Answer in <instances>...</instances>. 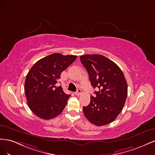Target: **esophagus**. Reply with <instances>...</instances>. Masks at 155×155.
I'll list each match as a JSON object with an SVG mask.
<instances>
[{"mask_svg": "<svg viewBox=\"0 0 155 155\" xmlns=\"http://www.w3.org/2000/svg\"><path fill=\"white\" fill-rule=\"evenodd\" d=\"M82 94V90L80 89V88H78L77 91L75 92V95H80Z\"/></svg>", "mask_w": 155, "mask_h": 155, "instance_id": "34e87169", "label": "esophagus"}]
</instances>
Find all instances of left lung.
I'll return each mask as SVG.
<instances>
[{"instance_id":"obj_1","label":"left lung","mask_w":155,"mask_h":155,"mask_svg":"<svg viewBox=\"0 0 155 155\" xmlns=\"http://www.w3.org/2000/svg\"><path fill=\"white\" fill-rule=\"evenodd\" d=\"M89 75L91 86L97 87L95 97L83 107L85 117L92 124L106 125L114 121L122 111L127 97V83L121 69L103 55L86 54L80 57Z\"/></svg>"}]
</instances>
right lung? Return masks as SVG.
I'll use <instances>...</instances> for the list:
<instances>
[{
  "mask_svg": "<svg viewBox=\"0 0 155 155\" xmlns=\"http://www.w3.org/2000/svg\"><path fill=\"white\" fill-rule=\"evenodd\" d=\"M77 57L54 53L38 60L31 68L26 77L25 92L28 107L36 116L51 119L62 112L71 95L56 84L61 72Z\"/></svg>",
  "mask_w": 155,
  "mask_h": 155,
  "instance_id": "obj_1",
  "label": "right lung"
}]
</instances>
